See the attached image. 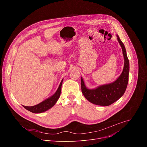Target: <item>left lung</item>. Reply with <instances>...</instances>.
Here are the masks:
<instances>
[{
	"instance_id": "1",
	"label": "left lung",
	"mask_w": 147,
	"mask_h": 147,
	"mask_svg": "<svg viewBox=\"0 0 147 147\" xmlns=\"http://www.w3.org/2000/svg\"><path fill=\"white\" fill-rule=\"evenodd\" d=\"M117 40L121 47L124 57V67L120 76L113 82L98 86L94 89H89L86 85L82 77L81 84L82 93L85 98L90 102L103 107L109 106L120 98L126 90L129 81L130 70L129 61L126 51L118 35Z\"/></svg>"
}]
</instances>
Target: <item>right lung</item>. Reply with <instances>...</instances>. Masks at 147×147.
<instances>
[{
    "label": "right lung",
    "instance_id": "obj_1",
    "mask_svg": "<svg viewBox=\"0 0 147 147\" xmlns=\"http://www.w3.org/2000/svg\"><path fill=\"white\" fill-rule=\"evenodd\" d=\"M63 80V79L61 80L57 91L51 96L49 97L48 98L44 100L42 102L39 103V104L36 105H34L32 107H26V106L23 105V107L27 110L34 113H42L49 110L55 105V103H56V102L57 101V100L60 97Z\"/></svg>",
    "mask_w": 147,
    "mask_h": 147
}]
</instances>
